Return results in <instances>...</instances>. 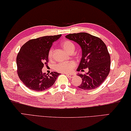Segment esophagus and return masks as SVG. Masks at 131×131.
I'll return each mask as SVG.
<instances>
[{
	"instance_id": "34e87169",
	"label": "esophagus",
	"mask_w": 131,
	"mask_h": 131,
	"mask_svg": "<svg viewBox=\"0 0 131 131\" xmlns=\"http://www.w3.org/2000/svg\"><path fill=\"white\" fill-rule=\"evenodd\" d=\"M66 74V75H67L68 77H69V78H72V76H73V75H72V74Z\"/></svg>"
}]
</instances>
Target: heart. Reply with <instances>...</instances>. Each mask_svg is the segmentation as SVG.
<instances>
[{"mask_svg":"<svg viewBox=\"0 0 131 131\" xmlns=\"http://www.w3.org/2000/svg\"><path fill=\"white\" fill-rule=\"evenodd\" d=\"M61 46L65 51L70 53V52L74 51V43L69 40H64L62 41L61 43ZM53 49H50L48 52V58L51 59L52 58ZM76 63L74 62H61L59 63L56 66V69L58 72H61V73H69L73 70V68L75 67Z\"/></svg>","mask_w":131,"mask_h":131,"instance_id":"heart-1","label":"heart"}]
</instances>
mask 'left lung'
<instances>
[{
	"label": "left lung",
	"mask_w": 131,
	"mask_h": 131,
	"mask_svg": "<svg viewBox=\"0 0 131 131\" xmlns=\"http://www.w3.org/2000/svg\"><path fill=\"white\" fill-rule=\"evenodd\" d=\"M66 38L77 42L82 48V57L77 70L89 69L86 74H78L82 79L78 88L86 90L98 88L110 71V56L104 42L99 37L86 32L69 34Z\"/></svg>",
	"instance_id": "1"
}]
</instances>
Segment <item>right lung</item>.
<instances>
[{"instance_id":"obj_1","label":"right lung","mask_w":131,"mask_h":131,"mask_svg":"<svg viewBox=\"0 0 131 131\" xmlns=\"http://www.w3.org/2000/svg\"><path fill=\"white\" fill-rule=\"evenodd\" d=\"M61 36H44L28 41L18 52L16 62L17 74L24 84L31 90L41 92L54 84L59 73L50 75L42 73L43 65L48 62V52L52 43Z\"/></svg>"}]
</instances>
